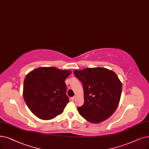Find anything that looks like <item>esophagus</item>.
I'll use <instances>...</instances> for the list:
<instances>
[{
	"mask_svg": "<svg viewBox=\"0 0 149 149\" xmlns=\"http://www.w3.org/2000/svg\"><path fill=\"white\" fill-rule=\"evenodd\" d=\"M75 98H76V96H74V97H71V98H70V99L72 100H74Z\"/></svg>",
	"mask_w": 149,
	"mask_h": 149,
	"instance_id": "34e87169",
	"label": "esophagus"
}]
</instances>
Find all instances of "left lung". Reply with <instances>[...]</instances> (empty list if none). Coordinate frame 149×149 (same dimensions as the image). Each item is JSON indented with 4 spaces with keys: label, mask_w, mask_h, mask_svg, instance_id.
<instances>
[{
    "label": "left lung",
    "mask_w": 149,
    "mask_h": 149,
    "mask_svg": "<svg viewBox=\"0 0 149 149\" xmlns=\"http://www.w3.org/2000/svg\"><path fill=\"white\" fill-rule=\"evenodd\" d=\"M74 74L83 83L84 104L77 107L88 122L99 124L114 113L120 102L122 83L113 70L105 68L75 70Z\"/></svg>",
    "instance_id": "left-lung-1"
}]
</instances>
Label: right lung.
I'll return each instance as SVG.
<instances>
[{
  "label": "right lung",
  "mask_w": 149,
  "mask_h": 149,
  "mask_svg": "<svg viewBox=\"0 0 149 149\" xmlns=\"http://www.w3.org/2000/svg\"><path fill=\"white\" fill-rule=\"evenodd\" d=\"M71 72L55 67H41L25 76L23 97L36 117L50 120L63 112L69 101L64 81Z\"/></svg>",
  "instance_id": "1"
}]
</instances>
